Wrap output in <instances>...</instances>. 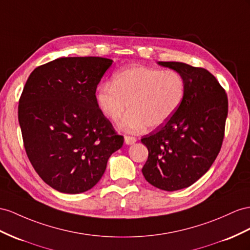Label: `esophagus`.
Returning <instances> with one entry per match:
<instances>
[{
  "label": "esophagus",
  "instance_id": "34e87169",
  "mask_svg": "<svg viewBox=\"0 0 250 250\" xmlns=\"http://www.w3.org/2000/svg\"><path fill=\"white\" fill-rule=\"evenodd\" d=\"M137 142V138H135V137H133V136H125V143L126 144V145H133V144H135Z\"/></svg>",
  "mask_w": 250,
  "mask_h": 250
}]
</instances>
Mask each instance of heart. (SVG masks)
Returning a JSON list of instances; mask_svg holds the SVG:
<instances>
[{
  "mask_svg": "<svg viewBox=\"0 0 250 250\" xmlns=\"http://www.w3.org/2000/svg\"><path fill=\"white\" fill-rule=\"evenodd\" d=\"M185 96V81L174 70L132 66L115 74L112 82L101 84L98 106L112 121L120 120L121 129L137 133L146 125L157 129L167 124L180 107Z\"/></svg>",
  "mask_w": 250,
  "mask_h": 250,
  "instance_id": "b5f03b06",
  "label": "heart"
}]
</instances>
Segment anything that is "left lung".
Masks as SVG:
<instances>
[{
  "label": "left lung",
  "mask_w": 250,
  "mask_h": 250,
  "mask_svg": "<svg viewBox=\"0 0 250 250\" xmlns=\"http://www.w3.org/2000/svg\"><path fill=\"white\" fill-rule=\"evenodd\" d=\"M158 64L183 77L185 96L167 124L142 138L149 151L142 171L154 187L175 191L194 184L215 161L225 134L228 98L207 69L182 62Z\"/></svg>",
  "instance_id": "8db88e82"
}]
</instances>
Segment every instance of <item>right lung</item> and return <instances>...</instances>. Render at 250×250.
I'll list each match as a JSON object with an SVG mask.
<instances>
[{
	"mask_svg": "<svg viewBox=\"0 0 250 250\" xmlns=\"http://www.w3.org/2000/svg\"><path fill=\"white\" fill-rule=\"evenodd\" d=\"M112 63L101 57L59 58L35 68L25 83L18 107L24 148L37 173L57 191L93 188L124 145L96 98Z\"/></svg>",
	"mask_w": 250,
	"mask_h": 250,
	"instance_id": "1",
	"label": "right lung"
}]
</instances>
